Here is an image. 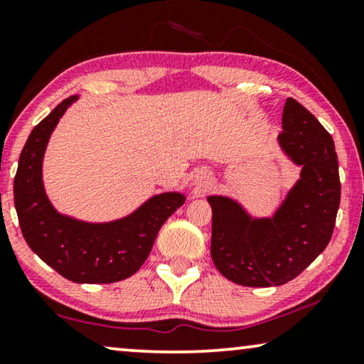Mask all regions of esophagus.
Wrapping results in <instances>:
<instances>
[{
	"mask_svg": "<svg viewBox=\"0 0 364 364\" xmlns=\"http://www.w3.org/2000/svg\"><path fill=\"white\" fill-rule=\"evenodd\" d=\"M196 187H197V191H200V192H205L208 187H210V183H212V177H210V173L208 172H205V171H202V172H198L197 176H196Z\"/></svg>",
	"mask_w": 364,
	"mask_h": 364,
	"instance_id": "34e87169",
	"label": "esophagus"
}]
</instances>
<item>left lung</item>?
<instances>
[{"instance_id": "left-lung-1", "label": "left lung", "mask_w": 364, "mask_h": 364, "mask_svg": "<svg viewBox=\"0 0 364 364\" xmlns=\"http://www.w3.org/2000/svg\"><path fill=\"white\" fill-rule=\"evenodd\" d=\"M280 146L301 166L300 181L272 218H252L227 197L212 205L210 253L217 270L243 287H278L300 275L331 240L341 183L335 142L293 97L283 107Z\"/></svg>"}]
</instances>
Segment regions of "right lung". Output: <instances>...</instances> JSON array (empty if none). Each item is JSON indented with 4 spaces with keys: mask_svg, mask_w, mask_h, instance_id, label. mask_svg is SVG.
Here are the masks:
<instances>
[{
    "mask_svg": "<svg viewBox=\"0 0 364 364\" xmlns=\"http://www.w3.org/2000/svg\"><path fill=\"white\" fill-rule=\"evenodd\" d=\"M76 96L64 99L29 134L14 176V207L29 248L59 275L76 283H114L134 275L152 250L164 222L182 205V193L152 197L132 215L86 223L54 210L43 187L49 136Z\"/></svg>",
    "mask_w": 364,
    "mask_h": 364,
    "instance_id": "add662e5",
    "label": "right lung"
}]
</instances>
